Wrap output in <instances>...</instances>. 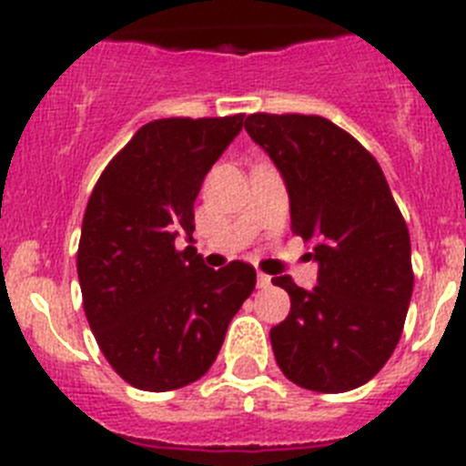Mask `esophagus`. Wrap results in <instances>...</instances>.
Wrapping results in <instances>:
<instances>
[{"label": "esophagus", "instance_id": "obj_1", "mask_svg": "<svg viewBox=\"0 0 466 466\" xmlns=\"http://www.w3.org/2000/svg\"><path fill=\"white\" fill-rule=\"evenodd\" d=\"M257 284H258V287H261V289H266V287H270V275L258 273V275H257Z\"/></svg>", "mask_w": 466, "mask_h": 466}]
</instances>
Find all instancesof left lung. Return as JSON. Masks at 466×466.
<instances>
[{
	"mask_svg": "<svg viewBox=\"0 0 466 466\" xmlns=\"http://www.w3.org/2000/svg\"><path fill=\"white\" fill-rule=\"evenodd\" d=\"M249 137L282 172L291 230L310 240L317 287L273 278L291 299L270 329L282 373L312 392L371 380L401 339L410 294V236L378 160L343 127L306 114H249Z\"/></svg>",
	"mask_w": 466,
	"mask_h": 466,
	"instance_id": "obj_1",
	"label": "left lung"
}]
</instances>
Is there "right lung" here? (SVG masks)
<instances>
[{
  "label": "right lung",
  "mask_w": 466,
  "mask_h": 466,
  "mask_svg": "<svg viewBox=\"0 0 466 466\" xmlns=\"http://www.w3.org/2000/svg\"><path fill=\"white\" fill-rule=\"evenodd\" d=\"M245 114L158 118L109 160L88 198L76 270L84 312L127 385L170 392L209 371L226 329L257 284L249 263L208 268L193 240L205 175Z\"/></svg>",
  "instance_id": "right-lung-1"
}]
</instances>
